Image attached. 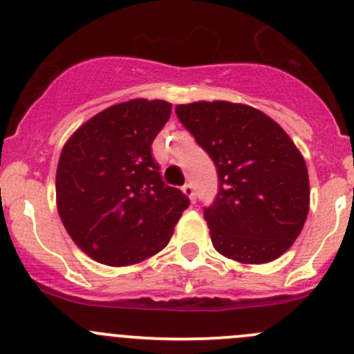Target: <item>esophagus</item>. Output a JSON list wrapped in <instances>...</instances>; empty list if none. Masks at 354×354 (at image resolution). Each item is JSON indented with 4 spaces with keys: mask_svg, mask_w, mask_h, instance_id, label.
Segmentation results:
<instances>
[{
    "mask_svg": "<svg viewBox=\"0 0 354 354\" xmlns=\"http://www.w3.org/2000/svg\"><path fill=\"white\" fill-rule=\"evenodd\" d=\"M181 190H183V194L187 195V197L190 198L192 202H195V190H194V185H192V183H187V185H185L183 188H181Z\"/></svg>",
    "mask_w": 354,
    "mask_h": 354,
    "instance_id": "obj_1",
    "label": "esophagus"
}]
</instances>
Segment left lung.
<instances>
[{
  "label": "left lung",
  "mask_w": 354,
  "mask_h": 354,
  "mask_svg": "<svg viewBox=\"0 0 354 354\" xmlns=\"http://www.w3.org/2000/svg\"><path fill=\"white\" fill-rule=\"evenodd\" d=\"M174 111L216 164L219 192L203 210L214 248L240 263L279 259L310 209L308 169L295 142L252 106L198 101Z\"/></svg>",
  "instance_id": "1"
}]
</instances>
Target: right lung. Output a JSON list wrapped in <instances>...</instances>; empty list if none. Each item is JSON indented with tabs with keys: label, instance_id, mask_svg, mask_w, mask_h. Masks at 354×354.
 Listing matches in <instances>:
<instances>
[{
	"label": "right lung",
	"instance_id": "right-lung-1",
	"mask_svg": "<svg viewBox=\"0 0 354 354\" xmlns=\"http://www.w3.org/2000/svg\"><path fill=\"white\" fill-rule=\"evenodd\" d=\"M173 106L131 99L101 111L66 140L56 205L66 233L95 262H144L169 243L190 200L164 185L151 145Z\"/></svg>",
	"mask_w": 354,
	"mask_h": 354
}]
</instances>
